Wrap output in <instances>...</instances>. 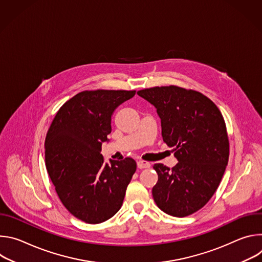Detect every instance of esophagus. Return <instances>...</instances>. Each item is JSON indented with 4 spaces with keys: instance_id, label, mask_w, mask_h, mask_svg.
I'll return each mask as SVG.
<instances>
[{
    "instance_id": "34e87169",
    "label": "esophagus",
    "mask_w": 262,
    "mask_h": 262,
    "mask_svg": "<svg viewBox=\"0 0 262 262\" xmlns=\"http://www.w3.org/2000/svg\"><path fill=\"white\" fill-rule=\"evenodd\" d=\"M137 166L139 169H146V168H149L150 167V164H149L148 162H145V161H138L137 162Z\"/></svg>"
}]
</instances>
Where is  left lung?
Returning <instances> with one entry per match:
<instances>
[{
	"label": "left lung",
	"instance_id": "obj_1",
	"mask_svg": "<svg viewBox=\"0 0 262 262\" xmlns=\"http://www.w3.org/2000/svg\"><path fill=\"white\" fill-rule=\"evenodd\" d=\"M139 96L154 104L164 142L178 163L155 164L159 180L155 202L173 216L190 215L213 196L229 159L226 124L217 106L202 93L177 86L143 89Z\"/></svg>",
	"mask_w": 262,
	"mask_h": 262
}]
</instances>
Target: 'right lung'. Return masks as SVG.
<instances>
[{"label":"right lung","instance_id":"1","mask_svg":"<svg viewBox=\"0 0 262 262\" xmlns=\"http://www.w3.org/2000/svg\"><path fill=\"white\" fill-rule=\"evenodd\" d=\"M136 91H83L67 100L46 137V166L65 208L88 224L102 223L121 207L137 169L132 158L103 162L102 142L115 108Z\"/></svg>","mask_w":262,"mask_h":262}]
</instances>
